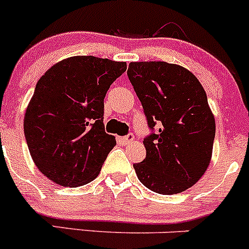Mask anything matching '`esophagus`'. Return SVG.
I'll return each mask as SVG.
<instances>
[{"instance_id": "obj_1", "label": "esophagus", "mask_w": 249, "mask_h": 249, "mask_svg": "<svg viewBox=\"0 0 249 249\" xmlns=\"http://www.w3.org/2000/svg\"><path fill=\"white\" fill-rule=\"evenodd\" d=\"M133 141H134L133 134H129V136L121 137V138H118V142H120L121 144H123V145H126V144L131 143V142H133Z\"/></svg>"}]
</instances>
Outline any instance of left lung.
Wrapping results in <instances>:
<instances>
[{"label": "left lung", "mask_w": 249, "mask_h": 249, "mask_svg": "<svg viewBox=\"0 0 249 249\" xmlns=\"http://www.w3.org/2000/svg\"><path fill=\"white\" fill-rule=\"evenodd\" d=\"M129 80L149 126L146 156L133 167L139 181L159 194H177L197 183L213 155L215 118L198 78L175 63L131 62Z\"/></svg>", "instance_id": "8db88e82"}]
</instances>
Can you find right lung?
Listing matches in <instances>:
<instances>
[{
	"mask_svg": "<svg viewBox=\"0 0 249 249\" xmlns=\"http://www.w3.org/2000/svg\"><path fill=\"white\" fill-rule=\"evenodd\" d=\"M127 63L73 56L55 63L37 80L24 115L33 161L63 187L95 179L116 145L104 128V98Z\"/></svg>",
	"mask_w": 249,
	"mask_h": 249,
	"instance_id": "obj_1",
	"label": "right lung"
}]
</instances>
